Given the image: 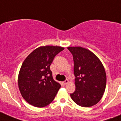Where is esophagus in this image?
I'll return each mask as SVG.
<instances>
[{
    "mask_svg": "<svg viewBox=\"0 0 121 121\" xmlns=\"http://www.w3.org/2000/svg\"><path fill=\"white\" fill-rule=\"evenodd\" d=\"M68 83V80L66 79V80H65V81H63V82H62V83H63V85H65L67 84Z\"/></svg>",
    "mask_w": 121,
    "mask_h": 121,
    "instance_id": "1",
    "label": "esophagus"
}]
</instances>
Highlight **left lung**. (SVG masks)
Listing matches in <instances>:
<instances>
[{"label": "left lung", "mask_w": 121, "mask_h": 121, "mask_svg": "<svg viewBox=\"0 0 121 121\" xmlns=\"http://www.w3.org/2000/svg\"><path fill=\"white\" fill-rule=\"evenodd\" d=\"M73 55L75 91L70 94L80 106L91 107L102 97L106 86V73L103 65L92 51L82 47H68Z\"/></svg>", "instance_id": "left-lung-1"}]
</instances>
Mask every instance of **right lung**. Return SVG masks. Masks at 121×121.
Returning a JSON list of instances; mask_svg holds the SVG:
<instances>
[{"label":"right lung","instance_id":"add662e5","mask_svg":"<svg viewBox=\"0 0 121 121\" xmlns=\"http://www.w3.org/2000/svg\"><path fill=\"white\" fill-rule=\"evenodd\" d=\"M63 49L60 46H41L24 61L18 85L22 97L31 105L45 107L55 99L61 85L53 80L50 65L55 56Z\"/></svg>","mask_w":121,"mask_h":121}]
</instances>
